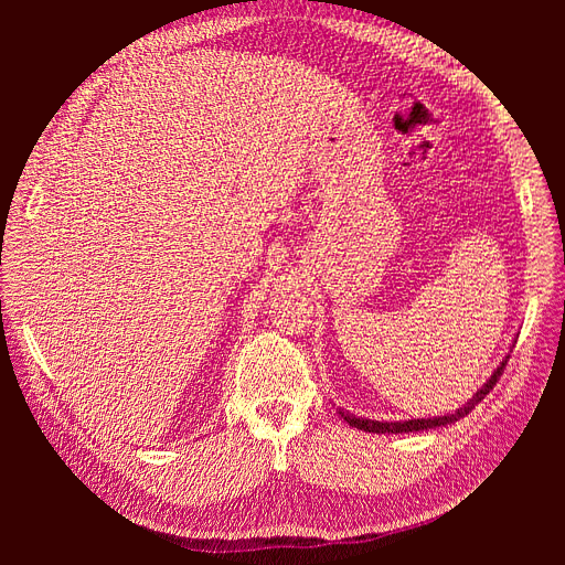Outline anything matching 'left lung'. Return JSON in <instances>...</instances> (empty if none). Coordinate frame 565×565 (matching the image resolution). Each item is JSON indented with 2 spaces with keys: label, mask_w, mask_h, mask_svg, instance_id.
Returning a JSON list of instances; mask_svg holds the SVG:
<instances>
[{
  "label": "left lung",
  "mask_w": 565,
  "mask_h": 565,
  "mask_svg": "<svg viewBox=\"0 0 565 565\" xmlns=\"http://www.w3.org/2000/svg\"><path fill=\"white\" fill-rule=\"evenodd\" d=\"M507 358H509V355H507ZM507 358L498 365V370H494V372L490 374V380L473 393V398H471L467 405L457 407L452 415L426 417V419H405V422H377V419H365V417H355V415H351V413H344V409H339V415L344 417V422H347L349 426H355V429L370 431V434H409V431L436 429V426H448V424H452V422H457V419H461V417H467V415L471 413V409L488 396V393L492 391V386L498 384V380L502 377V372H504V367H507Z\"/></svg>",
  "instance_id": "8db88e82"
}]
</instances>
